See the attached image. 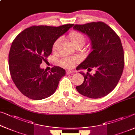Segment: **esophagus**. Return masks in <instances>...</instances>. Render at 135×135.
Wrapping results in <instances>:
<instances>
[{
    "label": "esophagus",
    "instance_id": "1",
    "mask_svg": "<svg viewBox=\"0 0 135 135\" xmlns=\"http://www.w3.org/2000/svg\"><path fill=\"white\" fill-rule=\"evenodd\" d=\"M67 74H73L74 73V71H73V70H67Z\"/></svg>",
    "mask_w": 135,
    "mask_h": 135
}]
</instances>
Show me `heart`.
Returning a JSON list of instances; mask_svg holds the SVG:
<instances>
[{
	"instance_id": "obj_1",
	"label": "heart",
	"mask_w": 135,
	"mask_h": 135,
	"mask_svg": "<svg viewBox=\"0 0 135 135\" xmlns=\"http://www.w3.org/2000/svg\"><path fill=\"white\" fill-rule=\"evenodd\" d=\"M71 44L74 47L76 45H82L84 46L85 42V37L83 34L80 33L79 31H72L68 35ZM61 41V39H57L54 42L53 45V50H55L57 48L59 42ZM76 59L72 57H66L65 59H62L61 61V64L64 67L71 68L73 67L75 64Z\"/></svg>"
}]
</instances>
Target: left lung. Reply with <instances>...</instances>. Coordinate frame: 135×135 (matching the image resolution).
<instances>
[{
    "label": "left lung",
    "mask_w": 135,
    "mask_h": 135,
    "mask_svg": "<svg viewBox=\"0 0 135 135\" xmlns=\"http://www.w3.org/2000/svg\"><path fill=\"white\" fill-rule=\"evenodd\" d=\"M73 29L88 36L92 50L76 69L96 70L93 74L79 72L84 80L81 85L76 87V90L90 98L105 96L117 85L123 71L124 55L120 38L102 22L75 25Z\"/></svg>",
    "instance_id": "1"
}]
</instances>
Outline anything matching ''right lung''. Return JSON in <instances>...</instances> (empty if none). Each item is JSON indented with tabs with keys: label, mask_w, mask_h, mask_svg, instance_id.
Wrapping results in <instances>:
<instances>
[{
	"label": "right lung",
	"mask_w": 135,
	"mask_h": 135,
	"mask_svg": "<svg viewBox=\"0 0 135 135\" xmlns=\"http://www.w3.org/2000/svg\"><path fill=\"white\" fill-rule=\"evenodd\" d=\"M73 25L33 26L14 40L9 53V71L14 83L23 95L41 100L56 91L65 70L55 66L47 72L40 65L51 54L54 42Z\"/></svg>",
	"instance_id": "add662e5"
}]
</instances>
